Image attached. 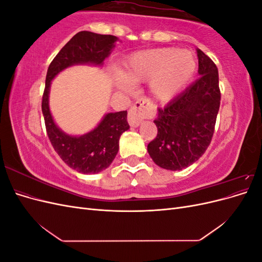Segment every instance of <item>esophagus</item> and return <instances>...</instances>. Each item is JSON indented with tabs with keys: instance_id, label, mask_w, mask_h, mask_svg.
I'll list each match as a JSON object with an SVG mask.
<instances>
[{
	"instance_id": "34e87169",
	"label": "esophagus",
	"mask_w": 262,
	"mask_h": 262,
	"mask_svg": "<svg viewBox=\"0 0 262 262\" xmlns=\"http://www.w3.org/2000/svg\"><path fill=\"white\" fill-rule=\"evenodd\" d=\"M153 115L152 104L148 99L141 98L131 106L128 114V122L131 126H139L145 118Z\"/></svg>"
}]
</instances>
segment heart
I'll return each instance as SVG.
<instances>
[{"mask_svg":"<svg viewBox=\"0 0 262 262\" xmlns=\"http://www.w3.org/2000/svg\"><path fill=\"white\" fill-rule=\"evenodd\" d=\"M196 71L194 55L187 50L176 48H157L137 52L123 63V76L118 83L129 89L130 83L149 81L153 97L167 101L192 80Z\"/></svg>","mask_w":262,"mask_h":262,"instance_id":"1","label":"heart"}]
</instances>
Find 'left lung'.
<instances>
[{
	"label": "left lung",
	"instance_id": "8db88e82",
	"mask_svg": "<svg viewBox=\"0 0 262 262\" xmlns=\"http://www.w3.org/2000/svg\"><path fill=\"white\" fill-rule=\"evenodd\" d=\"M201 75L168 102L158 108L157 136L147 145L156 165L169 170H180L204 154L215 128L221 92L217 68L207 54L196 49Z\"/></svg>",
	"mask_w": 262,
	"mask_h": 262
}]
</instances>
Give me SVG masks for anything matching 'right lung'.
<instances>
[{
	"label": "right lung",
	"instance_id": "1",
	"mask_svg": "<svg viewBox=\"0 0 262 262\" xmlns=\"http://www.w3.org/2000/svg\"><path fill=\"white\" fill-rule=\"evenodd\" d=\"M117 40L118 38L113 35L80 31L55 55L47 72L41 102L47 134L61 160L82 173L99 172L113 163L119 149V139L130 128L126 112L107 114L96 128L84 136H69L58 128L51 116L50 84L55 75L71 66L84 63L101 66Z\"/></svg>",
	"mask_w": 262,
	"mask_h": 262
}]
</instances>
